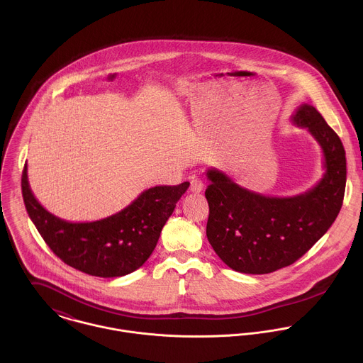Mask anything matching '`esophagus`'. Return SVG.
<instances>
[{"mask_svg": "<svg viewBox=\"0 0 363 363\" xmlns=\"http://www.w3.org/2000/svg\"><path fill=\"white\" fill-rule=\"evenodd\" d=\"M204 189V183L199 177H193L190 182V190L191 193H201Z\"/></svg>", "mask_w": 363, "mask_h": 363, "instance_id": "obj_1", "label": "esophagus"}]
</instances>
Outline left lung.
I'll return each instance as SVG.
<instances>
[{
	"label": "left lung",
	"mask_w": 363,
	"mask_h": 363,
	"mask_svg": "<svg viewBox=\"0 0 363 363\" xmlns=\"http://www.w3.org/2000/svg\"><path fill=\"white\" fill-rule=\"evenodd\" d=\"M323 151L324 174L303 194L268 197L208 169V242L228 267L245 274H268L294 264L328 230L342 207L347 183L345 150L340 137L311 104L292 114Z\"/></svg>",
	"instance_id": "8db88e82"
}]
</instances>
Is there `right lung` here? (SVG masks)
<instances>
[{"mask_svg": "<svg viewBox=\"0 0 363 363\" xmlns=\"http://www.w3.org/2000/svg\"><path fill=\"white\" fill-rule=\"evenodd\" d=\"M189 186V182L156 186L111 216L68 222L40 206L30 190L26 164L22 172L25 207L52 253L75 269L102 278L127 275L150 259L162 228Z\"/></svg>", "mask_w": 363, "mask_h": 363, "instance_id": "add662e5", "label": "right lung"}]
</instances>
